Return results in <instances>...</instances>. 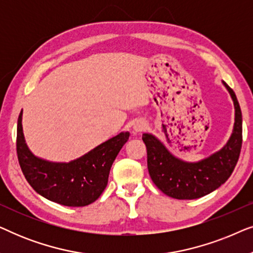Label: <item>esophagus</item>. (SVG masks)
Wrapping results in <instances>:
<instances>
[{
  "instance_id": "obj_1",
  "label": "esophagus",
  "mask_w": 253,
  "mask_h": 253,
  "mask_svg": "<svg viewBox=\"0 0 253 253\" xmlns=\"http://www.w3.org/2000/svg\"><path fill=\"white\" fill-rule=\"evenodd\" d=\"M146 126H147L146 123H145L144 121H137V122L134 123L133 126H132V132L134 134L143 132V131L146 129Z\"/></svg>"
}]
</instances>
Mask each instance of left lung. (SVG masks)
Masks as SVG:
<instances>
[{
    "label": "left lung",
    "mask_w": 253,
    "mask_h": 253,
    "mask_svg": "<svg viewBox=\"0 0 253 253\" xmlns=\"http://www.w3.org/2000/svg\"><path fill=\"white\" fill-rule=\"evenodd\" d=\"M234 102L235 122L226 145L199 161H184L171 153L152 133H143L147 148V168L152 181L165 195L175 199H197L223 184L234 171L242 147V112L236 94L222 81Z\"/></svg>",
    "instance_id": "8db88e82"
}]
</instances>
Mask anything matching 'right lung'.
I'll list each match as a JSON object with an SVG mask.
<instances>
[{"label": "right lung", "mask_w": 253, "mask_h": 253, "mask_svg": "<svg viewBox=\"0 0 253 253\" xmlns=\"http://www.w3.org/2000/svg\"><path fill=\"white\" fill-rule=\"evenodd\" d=\"M22 120L23 109L17 123V155L30 185L40 196L64 206L81 207L95 202L106 189L113 162L130 133L121 132L75 160L54 162L31 152Z\"/></svg>", "instance_id": "obj_1"}]
</instances>
